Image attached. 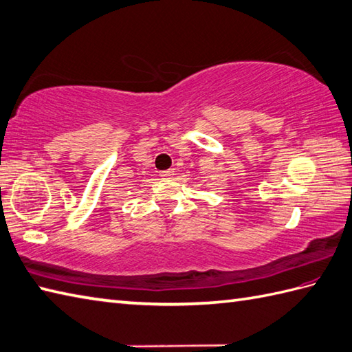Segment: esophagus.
<instances>
[{"mask_svg": "<svg viewBox=\"0 0 352 352\" xmlns=\"http://www.w3.org/2000/svg\"><path fill=\"white\" fill-rule=\"evenodd\" d=\"M161 176L166 177V179L173 177V176H175V170L170 168V170H166V171H161Z\"/></svg>", "mask_w": 352, "mask_h": 352, "instance_id": "1", "label": "esophagus"}]
</instances>
